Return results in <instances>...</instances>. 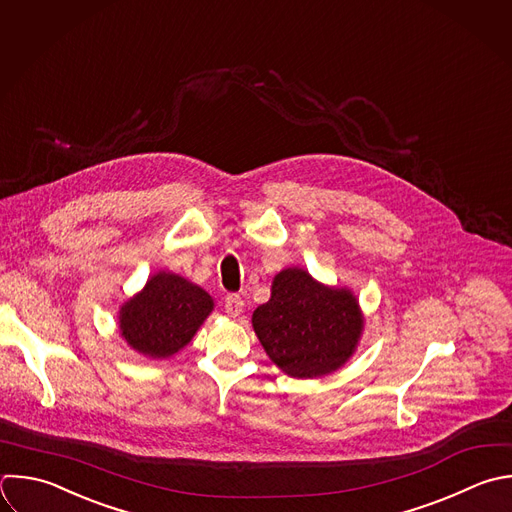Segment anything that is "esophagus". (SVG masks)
Listing matches in <instances>:
<instances>
[{
    "label": "esophagus",
    "mask_w": 512,
    "mask_h": 512,
    "mask_svg": "<svg viewBox=\"0 0 512 512\" xmlns=\"http://www.w3.org/2000/svg\"><path fill=\"white\" fill-rule=\"evenodd\" d=\"M224 308H226V314L236 318L244 312V300L238 296V294H228L226 300H224Z\"/></svg>",
    "instance_id": "34e87169"
}]
</instances>
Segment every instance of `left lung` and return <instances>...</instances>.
Masks as SVG:
<instances>
[{
    "label": "left lung",
    "mask_w": 512,
    "mask_h": 512,
    "mask_svg": "<svg viewBox=\"0 0 512 512\" xmlns=\"http://www.w3.org/2000/svg\"><path fill=\"white\" fill-rule=\"evenodd\" d=\"M252 326L282 372L316 378L354 354L364 318L348 288H330L304 268H286L274 276L270 300L254 310Z\"/></svg>",
    "instance_id": "obj_1"
}]
</instances>
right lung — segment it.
Masks as SVG:
<instances>
[{"label":"right lung","mask_w":512,"mask_h":512,"mask_svg":"<svg viewBox=\"0 0 512 512\" xmlns=\"http://www.w3.org/2000/svg\"><path fill=\"white\" fill-rule=\"evenodd\" d=\"M212 310L206 290L178 274L158 272L120 308V332L140 354L170 358L194 338Z\"/></svg>","instance_id":"1"}]
</instances>
